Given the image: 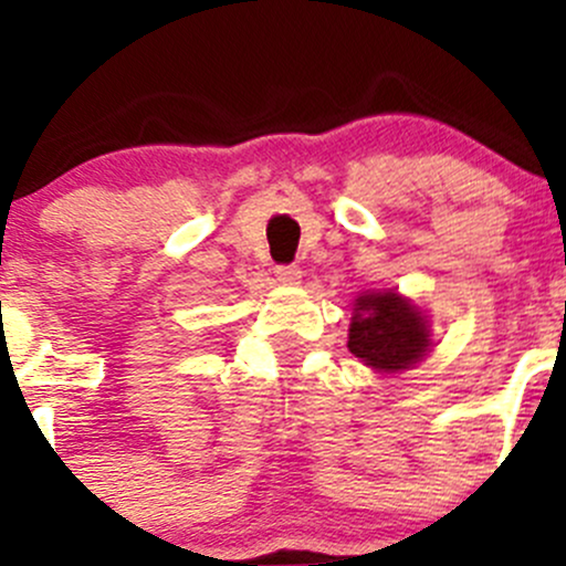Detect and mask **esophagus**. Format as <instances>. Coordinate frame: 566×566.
Returning a JSON list of instances; mask_svg holds the SVG:
<instances>
[{"instance_id":"34e87169","label":"esophagus","mask_w":566,"mask_h":566,"mask_svg":"<svg viewBox=\"0 0 566 566\" xmlns=\"http://www.w3.org/2000/svg\"><path fill=\"white\" fill-rule=\"evenodd\" d=\"M274 274L282 284H297V282H301V269H297V265H276Z\"/></svg>"}]
</instances>
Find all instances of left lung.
<instances>
[{
    "label": "left lung",
    "mask_w": 566,
    "mask_h": 566,
    "mask_svg": "<svg viewBox=\"0 0 566 566\" xmlns=\"http://www.w3.org/2000/svg\"><path fill=\"white\" fill-rule=\"evenodd\" d=\"M428 324L412 303L396 292H373L356 301L348 329V350L382 373L412 367L426 356Z\"/></svg>",
    "instance_id": "1"
}]
</instances>
